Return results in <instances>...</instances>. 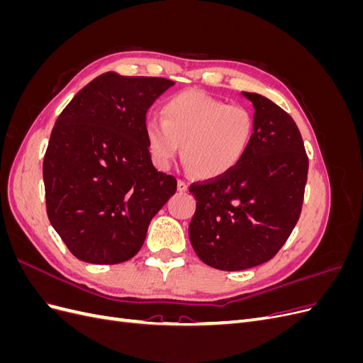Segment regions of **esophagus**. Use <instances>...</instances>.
<instances>
[{
  "mask_svg": "<svg viewBox=\"0 0 363 363\" xmlns=\"http://www.w3.org/2000/svg\"><path fill=\"white\" fill-rule=\"evenodd\" d=\"M177 191L179 192H186V191H188V183L183 182V180H179L177 182Z\"/></svg>",
  "mask_w": 363,
  "mask_h": 363,
  "instance_id": "34e87169",
  "label": "esophagus"
}]
</instances>
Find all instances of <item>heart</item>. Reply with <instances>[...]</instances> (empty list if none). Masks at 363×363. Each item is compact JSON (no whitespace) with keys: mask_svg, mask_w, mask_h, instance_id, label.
<instances>
[{"mask_svg":"<svg viewBox=\"0 0 363 363\" xmlns=\"http://www.w3.org/2000/svg\"><path fill=\"white\" fill-rule=\"evenodd\" d=\"M163 119L148 118L145 136L160 168L179 156L201 179H216L242 160L255 131L247 107L225 104L200 91L171 96L162 107Z\"/></svg>","mask_w":363,"mask_h":363,"instance_id":"heart-1","label":"heart"}]
</instances>
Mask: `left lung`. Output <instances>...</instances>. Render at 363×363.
<instances>
[{
	"instance_id": "left-lung-1",
	"label": "left lung",
	"mask_w": 363,
	"mask_h": 363,
	"mask_svg": "<svg viewBox=\"0 0 363 363\" xmlns=\"http://www.w3.org/2000/svg\"><path fill=\"white\" fill-rule=\"evenodd\" d=\"M242 95L255 106L245 156L221 177L189 186L196 200L191 244L221 271L248 269L277 255L300 218L309 169L294 119L265 96Z\"/></svg>"
}]
</instances>
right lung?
<instances>
[{"label": "right lung", "instance_id": "obj_1", "mask_svg": "<svg viewBox=\"0 0 363 363\" xmlns=\"http://www.w3.org/2000/svg\"><path fill=\"white\" fill-rule=\"evenodd\" d=\"M174 84L98 75L63 108L43 157L47 213L72 255L115 265L133 257L150 221L177 191L151 162L147 111Z\"/></svg>", "mask_w": 363, "mask_h": 363}]
</instances>
